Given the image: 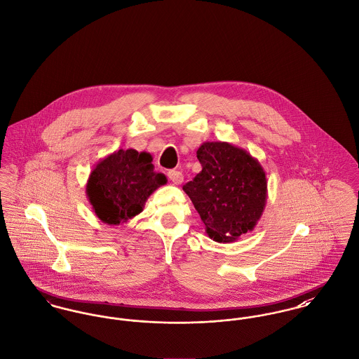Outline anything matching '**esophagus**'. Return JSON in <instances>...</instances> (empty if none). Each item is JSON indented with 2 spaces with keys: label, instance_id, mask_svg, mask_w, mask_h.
I'll return each instance as SVG.
<instances>
[{
  "label": "esophagus",
  "instance_id": "esophagus-1",
  "mask_svg": "<svg viewBox=\"0 0 359 359\" xmlns=\"http://www.w3.org/2000/svg\"><path fill=\"white\" fill-rule=\"evenodd\" d=\"M168 177L170 179V182L173 184H182V182H183V173L179 170H169Z\"/></svg>",
  "mask_w": 359,
  "mask_h": 359
}]
</instances>
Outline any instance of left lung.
I'll return each instance as SVG.
<instances>
[{"instance_id": "8db88e82", "label": "left lung", "mask_w": 359, "mask_h": 359, "mask_svg": "<svg viewBox=\"0 0 359 359\" xmlns=\"http://www.w3.org/2000/svg\"><path fill=\"white\" fill-rule=\"evenodd\" d=\"M202 170L183 186L210 239L231 243L254 229L266 198V173L245 149L203 142L196 150Z\"/></svg>"}]
</instances>
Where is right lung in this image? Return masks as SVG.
Masks as SVG:
<instances>
[{
    "label": "right lung",
    "mask_w": 359,
    "mask_h": 359,
    "mask_svg": "<svg viewBox=\"0 0 359 359\" xmlns=\"http://www.w3.org/2000/svg\"><path fill=\"white\" fill-rule=\"evenodd\" d=\"M151 161L150 153L120 149L94 166L86 194L100 220L108 225L131 220L143 210L147 198L166 184L165 175L156 172Z\"/></svg>",
    "instance_id": "add662e5"
}]
</instances>
